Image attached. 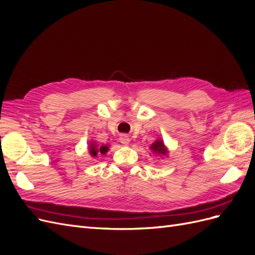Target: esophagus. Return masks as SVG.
I'll use <instances>...</instances> for the list:
<instances>
[{"mask_svg":"<svg viewBox=\"0 0 255 255\" xmlns=\"http://www.w3.org/2000/svg\"><path fill=\"white\" fill-rule=\"evenodd\" d=\"M129 138L127 136V135H121V137H120V142L122 143V144H128L129 143Z\"/></svg>","mask_w":255,"mask_h":255,"instance_id":"esophagus-1","label":"esophagus"}]
</instances>
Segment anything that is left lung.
Here are the masks:
<instances>
[{
    "label": "left lung",
    "mask_w": 255,
    "mask_h": 255,
    "mask_svg": "<svg viewBox=\"0 0 255 255\" xmlns=\"http://www.w3.org/2000/svg\"><path fill=\"white\" fill-rule=\"evenodd\" d=\"M150 149L156 154H159V155H165L167 153V150L164 145V142L161 140H156L155 142H153V144L150 146Z\"/></svg>",
    "instance_id": "left-lung-1"
}]
</instances>
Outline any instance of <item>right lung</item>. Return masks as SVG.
Returning a JSON list of instances; mask_svg holds the SVG:
<instances>
[{
  "label": "right lung",
  "instance_id": "1",
  "mask_svg": "<svg viewBox=\"0 0 255 255\" xmlns=\"http://www.w3.org/2000/svg\"><path fill=\"white\" fill-rule=\"evenodd\" d=\"M89 150H90V154L92 156H97V154L100 152L102 154H105L106 151L109 150V146L106 145H101V146H98L96 143L91 142L90 146H89Z\"/></svg>",
  "mask_w": 255,
  "mask_h": 255
}]
</instances>
